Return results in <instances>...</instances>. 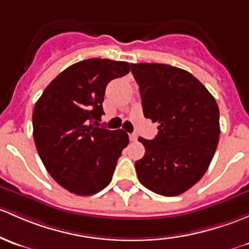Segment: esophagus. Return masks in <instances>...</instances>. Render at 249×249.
I'll list each match as a JSON object with an SVG mask.
<instances>
[{
	"label": "esophagus",
	"mask_w": 249,
	"mask_h": 249,
	"mask_svg": "<svg viewBox=\"0 0 249 249\" xmlns=\"http://www.w3.org/2000/svg\"><path fill=\"white\" fill-rule=\"evenodd\" d=\"M129 138L131 142H136V141H137V135H136V133H130Z\"/></svg>",
	"instance_id": "obj_1"
}]
</instances>
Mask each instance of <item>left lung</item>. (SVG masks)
<instances>
[{"instance_id":"8db88e82","label":"left lung","mask_w":249,"mask_h":249,"mask_svg":"<svg viewBox=\"0 0 249 249\" xmlns=\"http://www.w3.org/2000/svg\"><path fill=\"white\" fill-rule=\"evenodd\" d=\"M144 117L158 123L154 140L138 141L145 154L135 162L138 180L158 195L184 193L203 178L219 136L216 100L192 74L159 63L131 64Z\"/></svg>"}]
</instances>
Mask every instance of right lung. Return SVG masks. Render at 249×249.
<instances>
[{
  "label": "right lung",
  "mask_w": 249,
  "mask_h": 249,
  "mask_svg": "<svg viewBox=\"0 0 249 249\" xmlns=\"http://www.w3.org/2000/svg\"><path fill=\"white\" fill-rule=\"evenodd\" d=\"M129 71L127 62L85 59L63 70L36 101V150L49 174L69 192L90 196L111 182L129 136L99 122L106 86Z\"/></svg>",
  "instance_id": "right-lung-1"
}]
</instances>
